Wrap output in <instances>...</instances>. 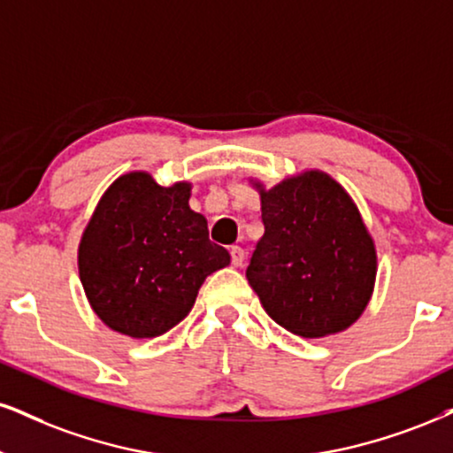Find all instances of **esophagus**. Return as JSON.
<instances>
[{
	"label": "esophagus",
	"mask_w": 453,
	"mask_h": 453,
	"mask_svg": "<svg viewBox=\"0 0 453 453\" xmlns=\"http://www.w3.org/2000/svg\"><path fill=\"white\" fill-rule=\"evenodd\" d=\"M231 260H233V265H235V266H243L245 252L242 248H239V245H233V248H231Z\"/></svg>",
	"instance_id": "1"
}]
</instances>
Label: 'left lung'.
I'll use <instances>...</instances> for the list:
<instances>
[{
	"label": "left lung",
	"instance_id": "obj_1",
	"mask_svg": "<svg viewBox=\"0 0 453 453\" xmlns=\"http://www.w3.org/2000/svg\"><path fill=\"white\" fill-rule=\"evenodd\" d=\"M260 195L265 235L250 260V286L273 321L303 338L344 332L370 304L376 243L344 187L304 170Z\"/></svg>",
	"mask_w": 453,
	"mask_h": 453
}]
</instances>
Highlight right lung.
<instances>
[{"label": "right lung", "instance_id": "obj_1", "mask_svg": "<svg viewBox=\"0 0 453 453\" xmlns=\"http://www.w3.org/2000/svg\"><path fill=\"white\" fill-rule=\"evenodd\" d=\"M193 184L161 187L149 172L121 174L81 233L77 269L104 326L142 340L165 334L193 309L205 277L231 265L191 210Z\"/></svg>", "mask_w": 453, "mask_h": 453}]
</instances>
